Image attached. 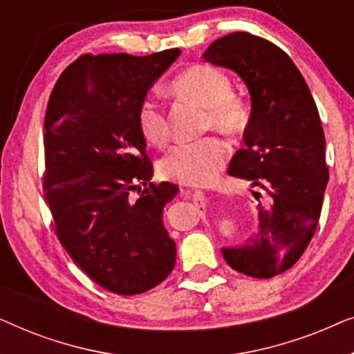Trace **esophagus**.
Instances as JSON below:
<instances>
[{"mask_svg":"<svg viewBox=\"0 0 354 354\" xmlns=\"http://www.w3.org/2000/svg\"><path fill=\"white\" fill-rule=\"evenodd\" d=\"M192 200L198 207H205L206 206V196H205V193L200 192V190L192 193Z\"/></svg>","mask_w":354,"mask_h":354,"instance_id":"34e87169","label":"esophagus"}]
</instances>
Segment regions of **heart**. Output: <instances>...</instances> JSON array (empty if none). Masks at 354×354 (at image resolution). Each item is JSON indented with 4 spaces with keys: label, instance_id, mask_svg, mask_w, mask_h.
<instances>
[{
    "label": "heart",
    "instance_id": "heart-1",
    "mask_svg": "<svg viewBox=\"0 0 354 354\" xmlns=\"http://www.w3.org/2000/svg\"><path fill=\"white\" fill-rule=\"evenodd\" d=\"M171 88L180 98L206 109L205 127L224 133H239L246 125L243 104L232 95V82L224 72L209 64L188 67L174 79ZM137 125L143 140L153 147H164L169 140V122L156 100L145 98L137 109ZM222 140L207 137L180 143L169 149L158 164L159 174L183 185H209L219 176L227 159Z\"/></svg>",
    "mask_w": 354,
    "mask_h": 354
}]
</instances>
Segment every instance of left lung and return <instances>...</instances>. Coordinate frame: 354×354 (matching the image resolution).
<instances>
[{
  "mask_svg": "<svg viewBox=\"0 0 354 354\" xmlns=\"http://www.w3.org/2000/svg\"><path fill=\"white\" fill-rule=\"evenodd\" d=\"M203 59L234 71L250 91L245 147L229 174L264 192L256 234L224 246L222 256L241 274L270 279L301 258L321 217L328 169L316 103L293 61L264 38L229 33L212 41Z\"/></svg>",
  "mask_w": 354,
  "mask_h": 354,
  "instance_id": "left-lung-1",
  "label": "left lung"
}]
</instances>
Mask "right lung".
Segmentation results:
<instances>
[{
  "instance_id": "obj_1",
  "label": "right lung",
  "mask_w": 354,
  "mask_h": 354,
  "mask_svg": "<svg viewBox=\"0 0 354 354\" xmlns=\"http://www.w3.org/2000/svg\"><path fill=\"white\" fill-rule=\"evenodd\" d=\"M180 53L85 55L48 101L43 188L57 239L95 283L118 295L148 292L176 266L162 212L178 187L149 182L137 109Z\"/></svg>"
}]
</instances>
